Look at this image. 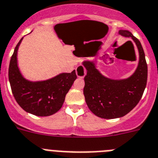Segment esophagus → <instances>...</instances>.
<instances>
[{
    "label": "esophagus",
    "mask_w": 158,
    "mask_h": 158,
    "mask_svg": "<svg viewBox=\"0 0 158 158\" xmlns=\"http://www.w3.org/2000/svg\"><path fill=\"white\" fill-rule=\"evenodd\" d=\"M76 73H77V76L78 77L83 78L85 76V74H86L85 69L82 65L77 66L76 69Z\"/></svg>",
    "instance_id": "1"
}]
</instances>
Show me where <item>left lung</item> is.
<instances>
[{
	"instance_id": "left-lung-1",
	"label": "left lung",
	"mask_w": 158,
	"mask_h": 158,
	"mask_svg": "<svg viewBox=\"0 0 158 158\" xmlns=\"http://www.w3.org/2000/svg\"><path fill=\"white\" fill-rule=\"evenodd\" d=\"M118 33L131 37L138 50V64L131 76L124 79H112L100 72L97 60L82 62L87 71L83 90L85 102L93 114L105 119L126 115L139 102L146 86L148 68L141 42L128 30L120 29Z\"/></svg>"
}]
</instances>
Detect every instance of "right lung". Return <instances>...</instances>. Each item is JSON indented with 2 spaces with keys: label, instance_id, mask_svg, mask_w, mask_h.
<instances>
[{
  "label": "right lung",
  "instance_id": "right-lung-1",
  "mask_svg": "<svg viewBox=\"0 0 158 158\" xmlns=\"http://www.w3.org/2000/svg\"><path fill=\"white\" fill-rule=\"evenodd\" d=\"M20 40L10 60L9 80L12 92L18 105L29 114L47 117L56 114L62 107L66 94L77 79L75 70L61 73L44 81H29L23 76L17 63Z\"/></svg>",
  "mask_w": 158,
  "mask_h": 158
}]
</instances>
